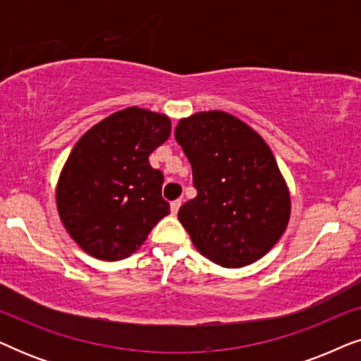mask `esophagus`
Instances as JSON below:
<instances>
[{
    "label": "esophagus",
    "mask_w": 361,
    "mask_h": 361,
    "mask_svg": "<svg viewBox=\"0 0 361 361\" xmlns=\"http://www.w3.org/2000/svg\"><path fill=\"white\" fill-rule=\"evenodd\" d=\"M180 204L182 202L177 199V200H174V202H171V212H172V215H176L177 212H179V209H180Z\"/></svg>",
    "instance_id": "obj_1"
}]
</instances>
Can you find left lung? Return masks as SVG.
<instances>
[{
    "label": "left lung",
    "mask_w": 361,
    "mask_h": 361,
    "mask_svg": "<svg viewBox=\"0 0 361 361\" xmlns=\"http://www.w3.org/2000/svg\"><path fill=\"white\" fill-rule=\"evenodd\" d=\"M192 166L197 197L180 207L192 243L224 268L264 256L288 226L290 197L263 137L225 111L182 118L174 133Z\"/></svg>",
    "instance_id": "obj_1"
}]
</instances>
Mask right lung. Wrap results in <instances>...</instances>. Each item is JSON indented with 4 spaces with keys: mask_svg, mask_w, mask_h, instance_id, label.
Segmentation results:
<instances>
[{
    "mask_svg": "<svg viewBox=\"0 0 361 361\" xmlns=\"http://www.w3.org/2000/svg\"><path fill=\"white\" fill-rule=\"evenodd\" d=\"M169 135L166 115L131 106L97 123L73 146L57 182V210L88 255L128 258L169 214L164 176L149 164Z\"/></svg>",
    "mask_w": 361,
    "mask_h": 361,
    "instance_id": "add662e5",
    "label": "right lung"
}]
</instances>
